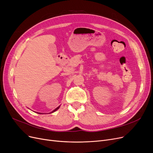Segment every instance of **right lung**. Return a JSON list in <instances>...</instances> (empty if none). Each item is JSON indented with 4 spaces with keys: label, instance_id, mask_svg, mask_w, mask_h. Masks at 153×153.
<instances>
[{
    "label": "right lung",
    "instance_id": "1",
    "mask_svg": "<svg viewBox=\"0 0 153 153\" xmlns=\"http://www.w3.org/2000/svg\"><path fill=\"white\" fill-rule=\"evenodd\" d=\"M59 107H60V106H58V107L57 108H55V110H53V111H52V112H51V113H53V112H55V111H56V110H57L59 108ZM38 114H40V113H38Z\"/></svg>",
    "mask_w": 153,
    "mask_h": 153
}]
</instances>
